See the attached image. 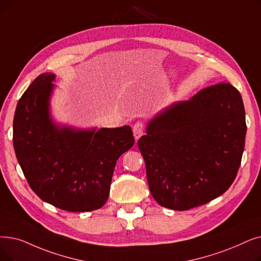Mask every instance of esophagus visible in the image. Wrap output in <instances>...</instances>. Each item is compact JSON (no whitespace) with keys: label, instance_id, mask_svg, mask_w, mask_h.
Masks as SVG:
<instances>
[{"label":"esophagus","instance_id":"34e87169","mask_svg":"<svg viewBox=\"0 0 261 261\" xmlns=\"http://www.w3.org/2000/svg\"><path fill=\"white\" fill-rule=\"evenodd\" d=\"M132 130H133V135H134V139L138 141V140H139V139L142 137L143 133H144V123H143V122H141V121L135 122Z\"/></svg>","mask_w":261,"mask_h":261}]
</instances>
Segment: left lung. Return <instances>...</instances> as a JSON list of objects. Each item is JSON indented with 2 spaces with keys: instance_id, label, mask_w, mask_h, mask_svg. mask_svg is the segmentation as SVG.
<instances>
[{
  "instance_id": "8db88e82",
  "label": "left lung",
  "mask_w": 261,
  "mask_h": 261,
  "mask_svg": "<svg viewBox=\"0 0 261 261\" xmlns=\"http://www.w3.org/2000/svg\"><path fill=\"white\" fill-rule=\"evenodd\" d=\"M138 141L152 197L185 211L232 185L245 145V111L236 87L222 82L154 117Z\"/></svg>"
}]
</instances>
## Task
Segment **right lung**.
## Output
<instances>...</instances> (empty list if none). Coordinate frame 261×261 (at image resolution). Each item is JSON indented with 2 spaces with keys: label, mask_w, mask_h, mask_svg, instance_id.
<instances>
[{
  "label": "right lung",
  "mask_w": 261,
  "mask_h": 261,
  "mask_svg": "<svg viewBox=\"0 0 261 261\" xmlns=\"http://www.w3.org/2000/svg\"><path fill=\"white\" fill-rule=\"evenodd\" d=\"M54 74L42 73L21 96L14 148L28 184L43 201L70 212L93 211L109 198L118 158L134 144L131 127L58 128L49 117Z\"/></svg>",
  "instance_id": "right-lung-1"
}]
</instances>
